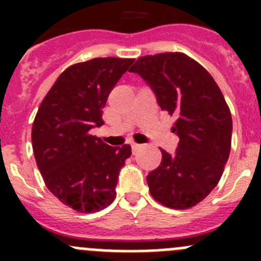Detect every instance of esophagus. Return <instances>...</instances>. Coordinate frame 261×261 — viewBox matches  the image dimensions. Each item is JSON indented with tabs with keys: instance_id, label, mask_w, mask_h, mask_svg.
<instances>
[{
	"instance_id": "1",
	"label": "esophagus",
	"mask_w": 261,
	"mask_h": 261,
	"mask_svg": "<svg viewBox=\"0 0 261 261\" xmlns=\"http://www.w3.org/2000/svg\"><path fill=\"white\" fill-rule=\"evenodd\" d=\"M130 146H132V150H133V153H135L136 150H138V149L141 147V145L136 144V142H130Z\"/></svg>"
}]
</instances>
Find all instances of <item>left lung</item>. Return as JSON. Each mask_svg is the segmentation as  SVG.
Here are the masks:
<instances>
[{"instance_id":"8db88e82","label":"left lung","mask_w":261,"mask_h":261,"mask_svg":"<svg viewBox=\"0 0 261 261\" xmlns=\"http://www.w3.org/2000/svg\"><path fill=\"white\" fill-rule=\"evenodd\" d=\"M138 73L155 93L162 111L175 116L179 137L175 154L162 151V162L149 172L151 196L172 209H190L218 184L231 149L230 108L209 71L181 52L137 59Z\"/></svg>"}]
</instances>
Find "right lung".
<instances>
[{
    "label": "right lung",
    "instance_id": "add662e5",
    "mask_svg": "<svg viewBox=\"0 0 261 261\" xmlns=\"http://www.w3.org/2000/svg\"><path fill=\"white\" fill-rule=\"evenodd\" d=\"M133 59L96 57L70 65L50 87L32 124V149L48 190L80 213L107 208L116 197L130 145L110 146L90 129Z\"/></svg>",
    "mask_w": 261,
    "mask_h": 261
}]
</instances>
